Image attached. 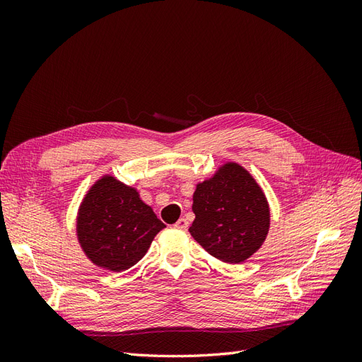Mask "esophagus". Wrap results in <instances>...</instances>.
I'll use <instances>...</instances> for the list:
<instances>
[{"mask_svg":"<svg viewBox=\"0 0 362 362\" xmlns=\"http://www.w3.org/2000/svg\"><path fill=\"white\" fill-rule=\"evenodd\" d=\"M173 226H175V228H177V229H181V231H185V229H187V228H189V221H187V218H184V217H181V218H180V221H178L177 223H175Z\"/></svg>","mask_w":362,"mask_h":362,"instance_id":"esophagus-1","label":"esophagus"}]
</instances>
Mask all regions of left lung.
<instances>
[{
	"instance_id": "obj_1",
	"label": "left lung",
	"mask_w": 362,
	"mask_h": 362,
	"mask_svg": "<svg viewBox=\"0 0 362 362\" xmlns=\"http://www.w3.org/2000/svg\"><path fill=\"white\" fill-rule=\"evenodd\" d=\"M189 233L210 255L229 264L250 258L266 242L270 206L264 190L242 164L226 161L196 184Z\"/></svg>"
}]
</instances>
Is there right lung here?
<instances>
[{"label": "right lung", "mask_w": 362, "mask_h": 362, "mask_svg": "<svg viewBox=\"0 0 362 362\" xmlns=\"http://www.w3.org/2000/svg\"><path fill=\"white\" fill-rule=\"evenodd\" d=\"M163 228L166 225L141 201L139 190L112 173L90 185L75 218V235L86 258L116 273L137 264Z\"/></svg>", "instance_id": "1"}]
</instances>
